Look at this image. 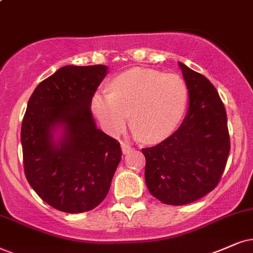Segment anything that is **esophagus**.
<instances>
[{"mask_svg":"<svg viewBox=\"0 0 253 253\" xmlns=\"http://www.w3.org/2000/svg\"><path fill=\"white\" fill-rule=\"evenodd\" d=\"M121 149H123L124 154H128L130 150H133V147L126 142H121Z\"/></svg>","mask_w":253,"mask_h":253,"instance_id":"1","label":"esophagus"}]
</instances>
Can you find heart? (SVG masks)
Segmentation results:
<instances>
[{
    "label": "heart",
    "instance_id": "heart-1",
    "mask_svg": "<svg viewBox=\"0 0 253 253\" xmlns=\"http://www.w3.org/2000/svg\"><path fill=\"white\" fill-rule=\"evenodd\" d=\"M188 87L181 77L154 70L134 69L117 77L111 92L97 93L92 110L110 134L132 121L143 141L158 142L174 132L184 116Z\"/></svg>",
    "mask_w": 253,
    "mask_h": 253
}]
</instances>
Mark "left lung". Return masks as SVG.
<instances>
[{
    "label": "left lung",
    "instance_id": "obj_1",
    "mask_svg": "<svg viewBox=\"0 0 253 253\" xmlns=\"http://www.w3.org/2000/svg\"><path fill=\"white\" fill-rule=\"evenodd\" d=\"M189 91V110L164 141L142 148L149 193L170 206L200 200L219 183L230 152L228 118L218 92L203 75L178 63Z\"/></svg>",
    "mask_w": 253,
    "mask_h": 253
}]
</instances>
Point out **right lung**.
Segmentation results:
<instances>
[{"label": "right lung", "mask_w": 253, "mask_h": 253, "mask_svg": "<svg viewBox=\"0 0 253 253\" xmlns=\"http://www.w3.org/2000/svg\"><path fill=\"white\" fill-rule=\"evenodd\" d=\"M105 65H68L40 83L28 101L21 128L25 177L44 202L63 212L98 207L119 165L120 142L95 127L92 98ZM64 127L55 145L52 132Z\"/></svg>", "instance_id": "obj_1"}]
</instances>
